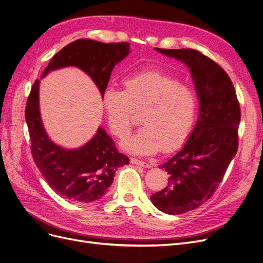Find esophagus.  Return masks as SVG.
Instances as JSON below:
<instances>
[{
	"label": "esophagus",
	"instance_id": "34e87169",
	"mask_svg": "<svg viewBox=\"0 0 263 263\" xmlns=\"http://www.w3.org/2000/svg\"><path fill=\"white\" fill-rule=\"evenodd\" d=\"M130 163H133L135 165L142 166V167H146V168H150L151 167L150 163L144 162V161H140V160H137V159H134V157H132V159H130Z\"/></svg>",
	"mask_w": 263,
	"mask_h": 263
}]
</instances>
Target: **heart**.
<instances>
[{
    "label": "heart",
    "mask_w": 263,
    "mask_h": 263,
    "mask_svg": "<svg viewBox=\"0 0 263 263\" xmlns=\"http://www.w3.org/2000/svg\"><path fill=\"white\" fill-rule=\"evenodd\" d=\"M102 106L111 133L121 139L133 127L134 112L142 111L143 127L122 145L136 155H152L161 149L174 151L186 141L196 117L197 97L177 78L145 70L126 77L123 89H104Z\"/></svg>",
    "instance_id": "obj_1"
}]
</instances>
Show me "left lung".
I'll return each mask as SVG.
<instances>
[{
  "label": "left lung",
  "instance_id": "1",
  "mask_svg": "<svg viewBox=\"0 0 263 263\" xmlns=\"http://www.w3.org/2000/svg\"><path fill=\"white\" fill-rule=\"evenodd\" d=\"M190 68L199 100L195 127L183 148L160 167L168 185L151 195L161 212L179 215L211 198L238 148L240 108L232 81L213 59L196 49L156 48Z\"/></svg>",
  "mask_w": 263,
  "mask_h": 263
}]
</instances>
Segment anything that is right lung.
I'll return each instance as SVG.
<instances>
[{"label":"right lung","mask_w":263,"mask_h":263,"mask_svg":"<svg viewBox=\"0 0 263 263\" xmlns=\"http://www.w3.org/2000/svg\"><path fill=\"white\" fill-rule=\"evenodd\" d=\"M128 52L127 42L102 43L80 39L51 58L42 78L51 70L74 66L87 73L102 96L114 66ZM39 83V80L33 83L25 112L35 165L49 186L60 196L79 203L97 201L108 192L115 171L129 163L128 156L118 151L114 141L102 127L98 128L89 142L76 150H67L51 142L41 121Z\"/></svg>","instance_id":"right-lung-1"}]
</instances>
